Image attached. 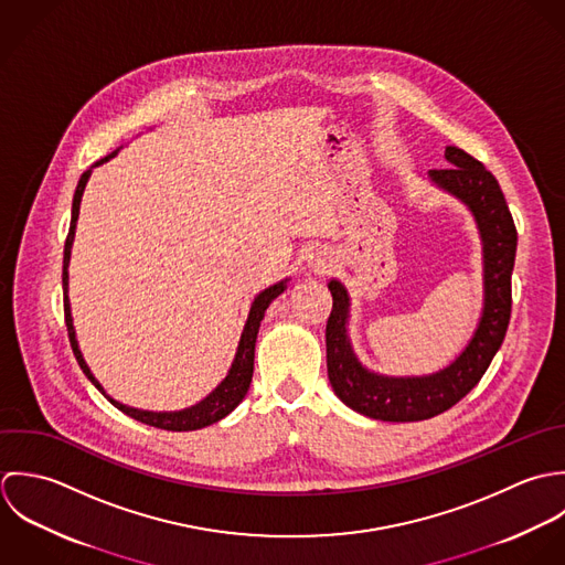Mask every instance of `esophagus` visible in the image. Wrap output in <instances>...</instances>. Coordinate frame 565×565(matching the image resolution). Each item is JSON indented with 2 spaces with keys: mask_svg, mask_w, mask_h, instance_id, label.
Listing matches in <instances>:
<instances>
[{
  "mask_svg": "<svg viewBox=\"0 0 565 565\" xmlns=\"http://www.w3.org/2000/svg\"><path fill=\"white\" fill-rule=\"evenodd\" d=\"M308 264H310L315 270H326V268H330V257H328L326 253H312L310 259H308Z\"/></svg>",
  "mask_w": 565,
  "mask_h": 565,
  "instance_id": "34e87169",
  "label": "esophagus"
}]
</instances>
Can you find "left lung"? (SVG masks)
I'll use <instances>...</instances> for the list:
<instances>
[{"instance_id": "obj_1", "label": "left lung", "mask_w": 565, "mask_h": 565, "mask_svg": "<svg viewBox=\"0 0 565 565\" xmlns=\"http://www.w3.org/2000/svg\"><path fill=\"white\" fill-rule=\"evenodd\" d=\"M450 168L430 170V181L458 199L473 216L482 242L484 301L478 328L450 364L430 375H380L360 364L347 337L349 295L332 279L334 306L326 328L328 377L340 402L380 422H422L446 413L484 375L511 319V273L518 231L495 177L465 150L448 146Z\"/></svg>"}]
</instances>
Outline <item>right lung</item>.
Masks as SVG:
<instances>
[{"label":"right lung","mask_w":565,"mask_h":565,"mask_svg":"<svg viewBox=\"0 0 565 565\" xmlns=\"http://www.w3.org/2000/svg\"><path fill=\"white\" fill-rule=\"evenodd\" d=\"M119 150V148H117ZM117 150L107 154L105 159L96 161L87 172H83L78 185H76V194H74V203H72V223H70V233H67V239H65V250H63V303H65V323H67V334H70V342H72V349H74V355L83 369V373L92 380V384L114 404L117 411H121L124 415L141 422V424H148V426H154V428H161V430H172V433H190V430H201L205 426H212L216 422H221L223 417H226L246 395L248 386H250V377H253V360H255V340H257V332H259V323L264 319V312L266 308L273 303V299H277L284 290H286V284L288 279L275 284V286H268L266 290H262L253 303H250V310H248V319H246V326L242 330V337L237 342V351H235V358L231 362V369L226 373L225 380L205 397L201 399L196 406H190V408H183V411H174V413H152V411H139V408H130V406H124L119 402H115L114 397H109L103 388V384L94 377L92 369L87 366L83 353H81V347H78V340H76V330H74V319H72V308H70V297H67V288H70V257H72V244H74V233H76V223H78V212H81V201H83V192H85V185L92 177V170L109 159H114L117 154Z\"/></svg>","instance_id":"add662e5"}]
</instances>
